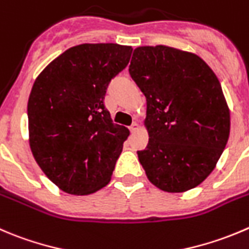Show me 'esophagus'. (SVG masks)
I'll return each mask as SVG.
<instances>
[{"label": "esophagus", "mask_w": 249, "mask_h": 249, "mask_svg": "<svg viewBox=\"0 0 249 249\" xmlns=\"http://www.w3.org/2000/svg\"><path fill=\"white\" fill-rule=\"evenodd\" d=\"M129 129L131 132H136L137 130H139V124H137V123H134V124H132Z\"/></svg>", "instance_id": "1"}]
</instances>
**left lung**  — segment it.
<instances>
[{
    "instance_id": "1",
    "label": "left lung",
    "mask_w": 249,
    "mask_h": 249,
    "mask_svg": "<svg viewBox=\"0 0 249 249\" xmlns=\"http://www.w3.org/2000/svg\"><path fill=\"white\" fill-rule=\"evenodd\" d=\"M129 73L147 101L149 140L137 151L147 178L171 194L195 189L214 170L230 135L218 78L197 54L163 45L135 48Z\"/></svg>"
}]
</instances>
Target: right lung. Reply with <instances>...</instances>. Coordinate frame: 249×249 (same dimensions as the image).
<instances>
[{
    "mask_svg": "<svg viewBox=\"0 0 249 249\" xmlns=\"http://www.w3.org/2000/svg\"><path fill=\"white\" fill-rule=\"evenodd\" d=\"M131 46L83 43L53 59L28 101L29 144L62 191L85 196L112 178L130 131L105 108L108 84L129 63Z\"/></svg>",
    "mask_w": 249,
    "mask_h": 249,
    "instance_id": "right-lung-1",
    "label": "right lung"
}]
</instances>
